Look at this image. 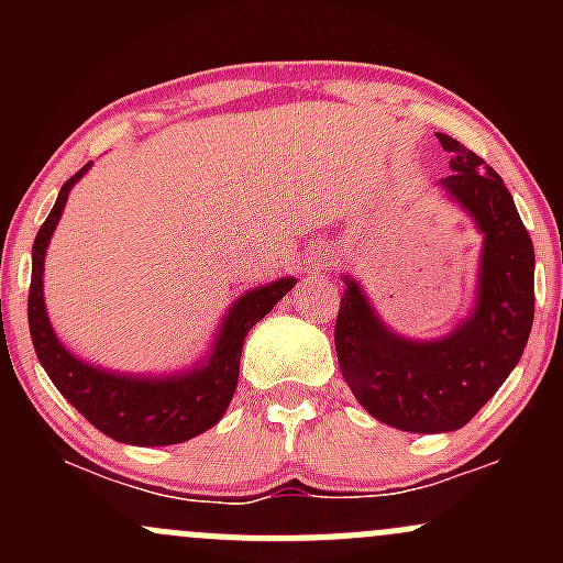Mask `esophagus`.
<instances>
[{
	"instance_id": "1",
	"label": "esophagus",
	"mask_w": 563,
	"mask_h": 563,
	"mask_svg": "<svg viewBox=\"0 0 563 563\" xmlns=\"http://www.w3.org/2000/svg\"><path fill=\"white\" fill-rule=\"evenodd\" d=\"M323 266H327V261L318 258V261H316V269H323Z\"/></svg>"
}]
</instances>
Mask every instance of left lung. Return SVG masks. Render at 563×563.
I'll use <instances>...</instances> for the list:
<instances>
[{"instance_id": "left-lung-1", "label": "left lung", "mask_w": 563, "mask_h": 563, "mask_svg": "<svg viewBox=\"0 0 563 563\" xmlns=\"http://www.w3.org/2000/svg\"><path fill=\"white\" fill-rule=\"evenodd\" d=\"M444 190L485 234L476 310L450 338L411 343L378 321L345 277L334 321L340 373L367 413L408 433L457 430L496 395L523 356L533 323V245L504 179L452 135Z\"/></svg>"}]
</instances>
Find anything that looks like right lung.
<instances>
[{"mask_svg": "<svg viewBox=\"0 0 563 563\" xmlns=\"http://www.w3.org/2000/svg\"><path fill=\"white\" fill-rule=\"evenodd\" d=\"M92 163L73 174L62 185L54 209L40 225L35 245H32V283H30V332L35 354L54 382V387L73 402L78 413L89 419L100 433L111 435L113 441L139 446H166L181 444L192 435L212 428L234 397L236 378H240L242 345L250 329L261 321L288 291L294 288V277L277 280L272 286L255 288L245 294L234 308L229 310L223 329L218 334L212 356L203 367L174 378H130L113 376L84 365L73 354L62 349L51 329L43 305V258L51 234L56 229L62 209H65L67 192L73 181Z\"/></svg>", "mask_w": 563, "mask_h": 563, "instance_id": "add662e5", "label": "right lung"}]
</instances>
